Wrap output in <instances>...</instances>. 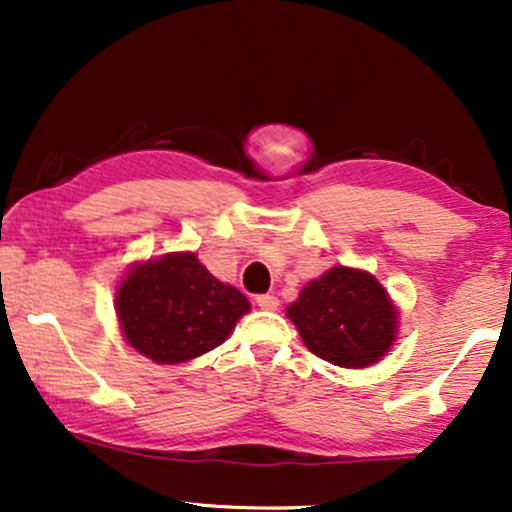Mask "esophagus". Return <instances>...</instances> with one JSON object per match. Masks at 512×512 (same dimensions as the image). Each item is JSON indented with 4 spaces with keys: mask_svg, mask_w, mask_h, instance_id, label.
I'll use <instances>...</instances> for the list:
<instances>
[{
    "mask_svg": "<svg viewBox=\"0 0 512 512\" xmlns=\"http://www.w3.org/2000/svg\"><path fill=\"white\" fill-rule=\"evenodd\" d=\"M257 305H260L262 310H276V308H279V298L264 293V296H257Z\"/></svg>",
    "mask_w": 512,
    "mask_h": 512,
    "instance_id": "34e87169",
    "label": "esophagus"
}]
</instances>
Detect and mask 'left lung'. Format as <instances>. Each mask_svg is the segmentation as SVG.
I'll use <instances>...</instances> for the list:
<instances>
[{"label": "left lung", "instance_id": "1", "mask_svg": "<svg viewBox=\"0 0 512 512\" xmlns=\"http://www.w3.org/2000/svg\"><path fill=\"white\" fill-rule=\"evenodd\" d=\"M303 344L339 368L383 361L399 334V310L385 286L366 269L339 267L308 281L286 308Z\"/></svg>", "mask_w": 512, "mask_h": 512}]
</instances>
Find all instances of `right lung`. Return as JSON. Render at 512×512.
<instances>
[{
	"label": "right lung",
	"instance_id": "1",
	"mask_svg": "<svg viewBox=\"0 0 512 512\" xmlns=\"http://www.w3.org/2000/svg\"><path fill=\"white\" fill-rule=\"evenodd\" d=\"M122 337L161 366L192 361L228 339L250 301L223 284L195 252L134 262L115 289Z\"/></svg>",
	"mask_w": 512,
	"mask_h": 512
}]
</instances>
